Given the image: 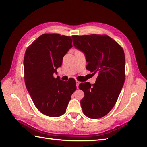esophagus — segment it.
<instances>
[{"instance_id": "1", "label": "esophagus", "mask_w": 147, "mask_h": 147, "mask_svg": "<svg viewBox=\"0 0 147 147\" xmlns=\"http://www.w3.org/2000/svg\"><path fill=\"white\" fill-rule=\"evenodd\" d=\"M76 88H78V86H79V85H80V82H78V81L76 80Z\"/></svg>"}]
</instances>
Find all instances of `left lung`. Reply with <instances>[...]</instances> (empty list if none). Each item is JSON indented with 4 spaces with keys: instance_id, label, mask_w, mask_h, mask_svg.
<instances>
[{
    "instance_id": "obj_1",
    "label": "left lung",
    "mask_w": 147,
    "mask_h": 147,
    "mask_svg": "<svg viewBox=\"0 0 147 147\" xmlns=\"http://www.w3.org/2000/svg\"><path fill=\"white\" fill-rule=\"evenodd\" d=\"M74 47L84 53L86 69L98 74L95 83L80 84L84 92L80 101L83 112L91 119L105 116L113 108L125 80L123 48L107 35L72 36Z\"/></svg>"
}]
</instances>
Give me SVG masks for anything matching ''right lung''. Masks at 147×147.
<instances>
[{
  "mask_svg": "<svg viewBox=\"0 0 147 147\" xmlns=\"http://www.w3.org/2000/svg\"><path fill=\"white\" fill-rule=\"evenodd\" d=\"M72 47L71 36L43 34L26 51L23 64L26 88L36 107L47 116L64 114L76 89L74 79L64 82L54 77Z\"/></svg>",
  "mask_w": 147,
  "mask_h": 147,
  "instance_id": "add662e5",
  "label": "right lung"
}]
</instances>
